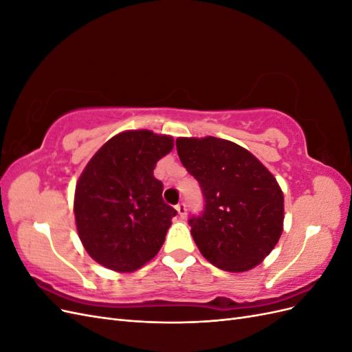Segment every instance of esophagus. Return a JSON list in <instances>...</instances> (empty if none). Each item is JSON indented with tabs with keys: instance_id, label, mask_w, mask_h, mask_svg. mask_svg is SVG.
Here are the masks:
<instances>
[{
	"instance_id": "1",
	"label": "esophagus",
	"mask_w": 352,
	"mask_h": 352,
	"mask_svg": "<svg viewBox=\"0 0 352 352\" xmlns=\"http://www.w3.org/2000/svg\"><path fill=\"white\" fill-rule=\"evenodd\" d=\"M176 211H177V214L182 217V219L186 217V206L184 204V202H180V204L176 206Z\"/></svg>"
}]
</instances>
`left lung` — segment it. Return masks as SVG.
<instances>
[{
  "instance_id": "obj_1",
  "label": "left lung",
  "mask_w": 352,
  "mask_h": 352,
  "mask_svg": "<svg viewBox=\"0 0 352 352\" xmlns=\"http://www.w3.org/2000/svg\"><path fill=\"white\" fill-rule=\"evenodd\" d=\"M180 162L204 195V212L189 219L198 250L216 267L239 273L258 265L283 232V192L243 146L214 136L177 138Z\"/></svg>"
}]
</instances>
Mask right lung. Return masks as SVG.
Masks as SVG:
<instances>
[{
  "label": "right lung",
  "instance_id": "1",
  "mask_svg": "<svg viewBox=\"0 0 352 352\" xmlns=\"http://www.w3.org/2000/svg\"><path fill=\"white\" fill-rule=\"evenodd\" d=\"M173 138L153 131L117 133L94 154L74 190V220L83 248L98 264L131 273L162 248L176 210L154 177Z\"/></svg>",
  "mask_w": 352,
  "mask_h": 352
}]
</instances>
